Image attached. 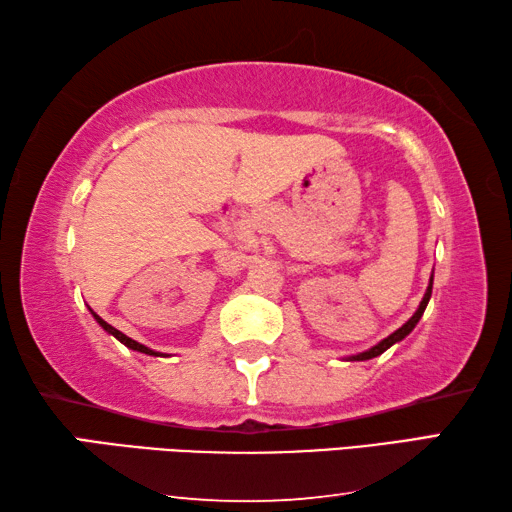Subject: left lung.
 Here are the masks:
<instances>
[{
    "label": "left lung",
    "mask_w": 512,
    "mask_h": 512,
    "mask_svg": "<svg viewBox=\"0 0 512 512\" xmlns=\"http://www.w3.org/2000/svg\"><path fill=\"white\" fill-rule=\"evenodd\" d=\"M431 287H433V273H431V280H429V287H427V293H424V298H422V302H420V307H418V311H415V314L406 320V323L400 327V329H395V332L391 334V336H386L384 341H379L375 348H370V350H366V352H361V354H354V357H350V361H368V359H375V357H379V354H384L388 348H391V345H395V343H400L404 336H409L411 332H413V327L418 325V320L422 318V314H424V309H427V305H429V298H431Z\"/></svg>",
    "instance_id": "obj_1"
}]
</instances>
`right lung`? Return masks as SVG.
I'll use <instances>...</instances> for the list:
<instances>
[{
    "instance_id": "add662e5",
    "label": "right lung",
    "mask_w": 512,
    "mask_h": 512,
    "mask_svg": "<svg viewBox=\"0 0 512 512\" xmlns=\"http://www.w3.org/2000/svg\"><path fill=\"white\" fill-rule=\"evenodd\" d=\"M92 311V309H90ZM92 316H94V320H97V323L103 327V329H106V332L108 334H112V336H115V339L117 341H121V343H124L126 345V348H131V350H135V352H142V354H151V357H160V354L158 352H153L151 348H146V345H142V343H137V341H133V339H128V336L126 334H121L119 332V329H115V327H112V325H108L106 323V320H103L101 316H97V314H94V311H92Z\"/></svg>"
}]
</instances>
